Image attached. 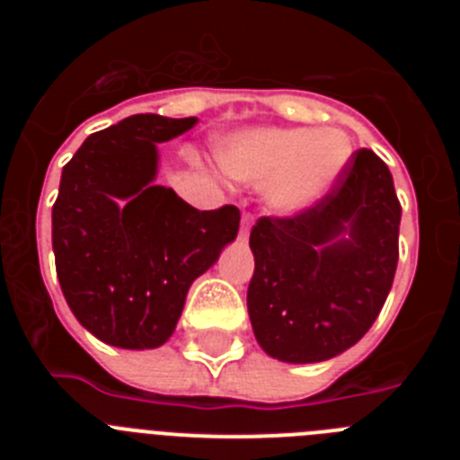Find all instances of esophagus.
Returning <instances> with one entry per match:
<instances>
[{
	"label": "esophagus",
	"mask_w": 460,
	"mask_h": 460,
	"mask_svg": "<svg viewBox=\"0 0 460 460\" xmlns=\"http://www.w3.org/2000/svg\"><path fill=\"white\" fill-rule=\"evenodd\" d=\"M249 230H251V217L249 214H243L242 217V239L249 237Z\"/></svg>",
	"instance_id": "34e87169"
}]
</instances>
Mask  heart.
<instances>
[{"label": "heart", "mask_w": 460, "mask_h": 460, "mask_svg": "<svg viewBox=\"0 0 460 460\" xmlns=\"http://www.w3.org/2000/svg\"><path fill=\"white\" fill-rule=\"evenodd\" d=\"M217 158L233 180L267 181L271 209L299 214L334 189L350 164L352 142L339 128L267 126L226 137Z\"/></svg>", "instance_id": "obj_1"}]
</instances>
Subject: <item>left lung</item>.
<instances>
[{
    "mask_svg": "<svg viewBox=\"0 0 460 460\" xmlns=\"http://www.w3.org/2000/svg\"><path fill=\"white\" fill-rule=\"evenodd\" d=\"M401 205L392 172L359 149L336 189L292 218H260L249 318L255 341L288 364H318L367 334L392 290Z\"/></svg>",
    "mask_w": 460,
    "mask_h": 460,
    "instance_id": "1",
    "label": "left lung"
}]
</instances>
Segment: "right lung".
I'll return each instance as SVG.
<instances>
[{
	"label": "right lung",
	"mask_w": 460,
	"mask_h": 460,
	"mask_svg": "<svg viewBox=\"0 0 460 460\" xmlns=\"http://www.w3.org/2000/svg\"><path fill=\"white\" fill-rule=\"evenodd\" d=\"M198 124L133 115L92 133L64 165L52 251L68 308L99 341L152 350L172 336L189 288L239 233V209L200 211L156 184L158 142Z\"/></svg>",
	"instance_id": "1"
}]
</instances>
